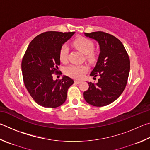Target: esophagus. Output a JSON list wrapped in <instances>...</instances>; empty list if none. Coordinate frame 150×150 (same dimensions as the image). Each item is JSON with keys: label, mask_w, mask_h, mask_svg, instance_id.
I'll list each match as a JSON object with an SVG mask.
<instances>
[{"label": "esophagus", "mask_w": 150, "mask_h": 150, "mask_svg": "<svg viewBox=\"0 0 150 150\" xmlns=\"http://www.w3.org/2000/svg\"><path fill=\"white\" fill-rule=\"evenodd\" d=\"M81 82V81H78V80H75V83H76V84H79Z\"/></svg>", "instance_id": "obj_1"}]
</instances>
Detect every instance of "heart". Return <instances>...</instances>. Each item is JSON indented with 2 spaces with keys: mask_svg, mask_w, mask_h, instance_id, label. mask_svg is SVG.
<instances>
[{
  "mask_svg": "<svg viewBox=\"0 0 150 150\" xmlns=\"http://www.w3.org/2000/svg\"><path fill=\"white\" fill-rule=\"evenodd\" d=\"M73 45L76 49L83 54L86 55V57L89 60L95 58V54L93 52V43L84 37H79L73 42ZM68 47L66 45H63L59 52V59L62 62L65 63L67 60ZM88 67L85 65H69L64 69V72L67 75L74 79L83 78L85 73L87 71Z\"/></svg>",
  "mask_w": 150,
  "mask_h": 150,
  "instance_id": "obj_1",
  "label": "heart"
}]
</instances>
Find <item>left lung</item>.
<instances>
[{
  "label": "left lung",
  "instance_id": "left-lung-1",
  "mask_svg": "<svg viewBox=\"0 0 150 150\" xmlns=\"http://www.w3.org/2000/svg\"><path fill=\"white\" fill-rule=\"evenodd\" d=\"M96 40L100 47L97 62L90 75L100 76L97 83L88 82V90L83 93L86 102L95 106H104L113 103L125 88L130 63L123 44L114 35L103 32L85 33Z\"/></svg>",
  "mask_w": 150,
  "mask_h": 150
}]
</instances>
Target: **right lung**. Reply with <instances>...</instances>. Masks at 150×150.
<instances>
[{"label":"right lung","instance_id":"add662e5","mask_svg":"<svg viewBox=\"0 0 150 150\" xmlns=\"http://www.w3.org/2000/svg\"><path fill=\"white\" fill-rule=\"evenodd\" d=\"M74 34L44 32L34 38L25 52L22 62L24 83L30 96L40 106L56 108L66 100L68 88L74 81L65 75L54 81L52 75L58 73L61 48Z\"/></svg>","mask_w":150,"mask_h":150}]
</instances>
